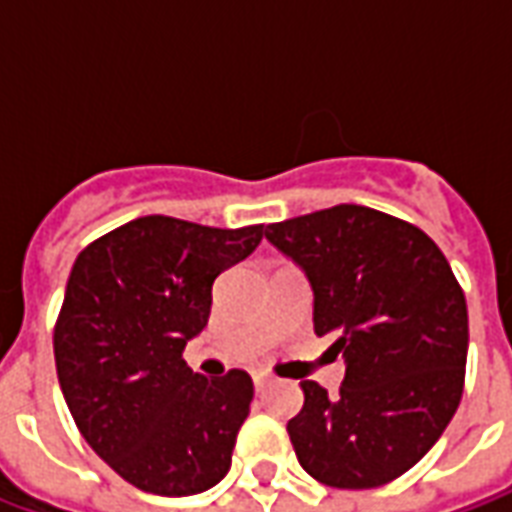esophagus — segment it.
I'll return each instance as SVG.
<instances>
[{
  "instance_id": "34e87169",
  "label": "esophagus",
  "mask_w": 512,
  "mask_h": 512,
  "mask_svg": "<svg viewBox=\"0 0 512 512\" xmlns=\"http://www.w3.org/2000/svg\"><path fill=\"white\" fill-rule=\"evenodd\" d=\"M255 386H257V392H260V389H266V384L268 381H271V376H268V373H263V370H260V373H255Z\"/></svg>"
}]
</instances>
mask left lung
I'll return each mask as SVG.
<instances>
[{"instance_id":"obj_1","label":"left lung","mask_w":512,"mask_h":512,"mask_svg":"<svg viewBox=\"0 0 512 512\" xmlns=\"http://www.w3.org/2000/svg\"><path fill=\"white\" fill-rule=\"evenodd\" d=\"M307 274L315 334L343 354L340 395L301 381L288 422L304 472L332 488H378L439 441L463 395L466 299L447 257L414 224L365 205L268 224Z\"/></svg>"}]
</instances>
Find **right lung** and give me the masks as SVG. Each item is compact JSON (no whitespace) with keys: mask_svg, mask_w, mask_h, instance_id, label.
<instances>
[{"mask_svg":"<svg viewBox=\"0 0 512 512\" xmlns=\"http://www.w3.org/2000/svg\"><path fill=\"white\" fill-rule=\"evenodd\" d=\"M263 224L222 230L142 216L76 257L54 326L62 395L84 441L139 491L191 496L230 472L255 386L194 373L213 279L255 252Z\"/></svg>","mask_w":512,"mask_h":512,"instance_id":"add662e5","label":"right lung"}]
</instances>
